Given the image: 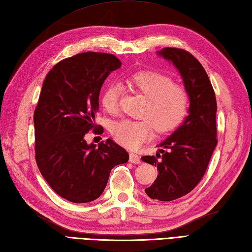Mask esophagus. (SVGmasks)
Returning a JSON list of instances; mask_svg holds the SVG:
<instances>
[{"instance_id":"1","label":"esophagus","mask_w":252,"mask_h":252,"mask_svg":"<svg viewBox=\"0 0 252 252\" xmlns=\"http://www.w3.org/2000/svg\"><path fill=\"white\" fill-rule=\"evenodd\" d=\"M129 159H130V162H132V164H141L140 156L134 154V153H131Z\"/></svg>"}]
</instances>
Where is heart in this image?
Listing matches in <instances>:
<instances>
[{"mask_svg":"<svg viewBox=\"0 0 252 252\" xmlns=\"http://www.w3.org/2000/svg\"><path fill=\"white\" fill-rule=\"evenodd\" d=\"M131 90L147 98L141 116L145 119H123L113 123L111 134L120 144L136 149L153 135V126L158 133L175 130L185 120L189 109V96L177 86L169 76L156 71H141L126 80ZM121 88L116 83L107 84L102 90L100 102L107 112L119 109Z\"/></svg>","mask_w":252,"mask_h":252,"instance_id":"b5f03b06","label":"heart"}]
</instances>
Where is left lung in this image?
<instances>
[{
    "instance_id": "1",
    "label": "left lung",
    "mask_w": 252,
    "mask_h": 252,
    "mask_svg": "<svg viewBox=\"0 0 252 252\" xmlns=\"http://www.w3.org/2000/svg\"><path fill=\"white\" fill-rule=\"evenodd\" d=\"M157 54L178 70L190 101L189 115L157 145L161 150L156 156L142 157L143 161L158 170L154 184L145 189L146 194L153 200L172 201L193 190L205 174L218 145V106L208 74L191 53L182 49L164 48Z\"/></svg>"
}]
</instances>
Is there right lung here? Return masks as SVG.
Listing matches in <instances>:
<instances>
[{
	"instance_id": "add662e5",
	"label": "right lung",
	"mask_w": 252,
	"mask_h": 252,
	"mask_svg": "<svg viewBox=\"0 0 252 252\" xmlns=\"http://www.w3.org/2000/svg\"><path fill=\"white\" fill-rule=\"evenodd\" d=\"M121 67L112 54L84 52L56 64L43 81L33 113L38 168L53 191L73 203L99 198L113 167L129 154L110 139L85 141L99 110L108 75Z\"/></svg>"
}]
</instances>
